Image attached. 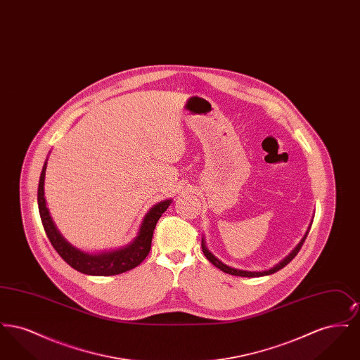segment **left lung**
Returning <instances> with one entry per match:
<instances>
[{"label":"left lung","instance_id":"1","mask_svg":"<svg viewBox=\"0 0 360 360\" xmlns=\"http://www.w3.org/2000/svg\"><path fill=\"white\" fill-rule=\"evenodd\" d=\"M307 236H308V232H307V235L302 238V240L300 241V244L291 251L290 255L289 257H285L281 263H278L276 266H274L273 269H270V270H266V271H243V270H236V269H232V267H229V266H226V264H224L221 263L217 257H213L207 250H206L205 243H204V240H202V252H204V255H205L206 259L212 263V264H214L217 269H220L221 271L224 273H226V274L231 275H238V276H248V278H254V276H263V275H270L274 274L276 271H279L281 269H283L286 264H289L291 260L295 257V255L300 252V250H301V247H302V244L305 243V239H307Z\"/></svg>","mask_w":360,"mask_h":360}]
</instances>
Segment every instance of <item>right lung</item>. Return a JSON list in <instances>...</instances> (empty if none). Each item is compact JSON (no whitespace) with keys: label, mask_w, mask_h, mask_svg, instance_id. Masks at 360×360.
I'll return each instance as SVG.
<instances>
[{"label":"right lung","mask_w":360,"mask_h":360,"mask_svg":"<svg viewBox=\"0 0 360 360\" xmlns=\"http://www.w3.org/2000/svg\"><path fill=\"white\" fill-rule=\"evenodd\" d=\"M46 167H47V162L43 166L40 179H39V188H37L39 213H40L44 231L47 233V238L51 241L52 247L68 264L84 274L108 276V275H117L129 271L147 257L151 250V241H153L156 223L160 219V216L165 213V210L170 206L172 200L159 202L150 209V212L146 214L141 226L139 229L136 239L134 240L129 245L112 252H101L94 255L86 254L70 245L69 243L62 238V235L58 232V229L52 223L49 209L46 206V200H44Z\"/></svg>","instance_id":"1"}]
</instances>
